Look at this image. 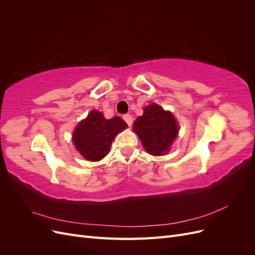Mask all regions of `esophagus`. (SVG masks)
<instances>
[{
	"instance_id": "esophagus-1",
	"label": "esophagus",
	"mask_w": 255,
	"mask_h": 255,
	"mask_svg": "<svg viewBox=\"0 0 255 255\" xmlns=\"http://www.w3.org/2000/svg\"><path fill=\"white\" fill-rule=\"evenodd\" d=\"M123 119H125V121L128 123V127L132 126V123H133V118H132V116H130L129 114H126L125 116H123Z\"/></svg>"
}]
</instances>
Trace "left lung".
I'll return each instance as SVG.
<instances>
[{
    "label": "left lung",
    "instance_id": "8db88e82",
    "mask_svg": "<svg viewBox=\"0 0 255 255\" xmlns=\"http://www.w3.org/2000/svg\"><path fill=\"white\" fill-rule=\"evenodd\" d=\"M133 130L140 138L145 151L163 155L170 149L179 133V127L170 112L157 104L145 106L143 115L134 121Z\"/></svg>",
    "mask_w": 255,
    "mask_h": 255
}]
</instances>
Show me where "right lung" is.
Listing matches in <instances>:
<instances>
[{
    "label": "right lung",
    "mask_w": 255,
    "mask_h": 255,
    "mask_svg": "<svg viewBox=\"0 0 255 255\" xmlns=\"http://www.w3.org/2000/svg\"><path fill=\"white\" fill-rule=\"evenodd\" d=\"M127 128L126 121L120 117L107 120L103 114L92 111L76 127L73 132V142L85 158L97 161L109 154L116 135Z\"/></svg>",
    "instance_id": "add662e5"
}]
</instances>
